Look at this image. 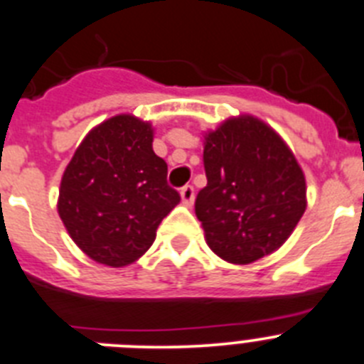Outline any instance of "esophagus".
I'll use <instances>...</instances> for the list:
<instances>
[{
    "instance_id": "obj_1",
    "label": "esophagus",
    "mask_w": 364,
    "mask_h": 364,
    "mask_svg": "<svg viewBox=\"0 0 364 364\" xmlns=\"http://www.w3.org/2000/svg\"><path fill=\"white\" fill-rule=\"evenodd\" d=\"M180 197H182V202L188 205L193 204V200H195V188H193L191 184H186L184 188L180 189Z\"/></svg>"
}]
</instances>
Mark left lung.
Instances as JSON below:
<instances>
[{"label":"left lung","mask_w":364,"mask_h":364,"mask_svg":"<svg viewBox=\"0 0 364 364\" xmlns=\"http://www.w3.org/2000/svg\"><path fill=\"white\" fill-rule=\"evenodd\" d=\"M208 186L195 200L208 246L233 264L275 252L306 210V182L294 153L253 117L231 118L205 136Z\"/></svg>","instance_id":"obj_1"}]
</instances>
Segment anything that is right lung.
I'll list each match as a JSON object with an SVG mask.
<instances>
[{"label": "right lung", "instance_id": "1", "mask_svg": "<svg viewBox=\"0 0 364 364\" xmlns=\"http://www.w3.org/2000/svg\"><path fill=\"white\" fill-rule=\"evenodd\" d=\"M147 122L118 114L87 134L63 173L58 213L83 253L120 268L149 250L180 202Z\"/></svg>", "mask_w": 364, "mask_h": 364}]
</instances>
